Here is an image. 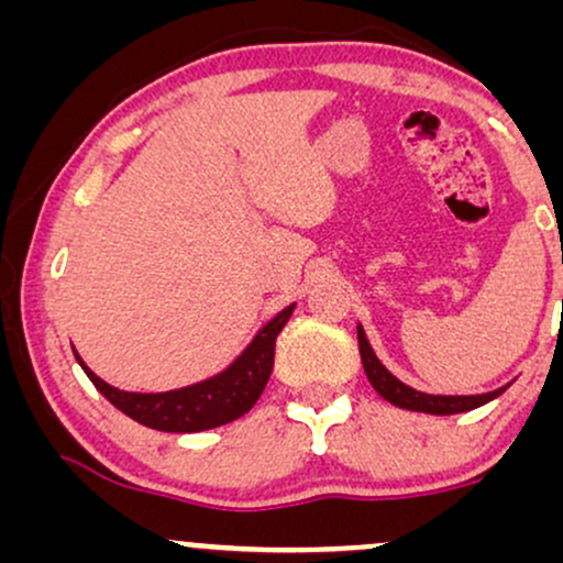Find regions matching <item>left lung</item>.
<instances>
[{
	"mask_svg": "<svg viewBox=\"0 0 563 563\" xmlns=\"http://www.w3.org/2000/svg\"><path fill=\"white\" fill-rule=\"evenodd\" d=\"M357 341H360V357H363L365 376L373 384V389H376L380 397L386 399V402L405 407V410L431 412V416H452V412H466V410H474V407L487 405L489 399L500 397V394L506 391V386H503V389L487 391V394H471V397H444V394L416 391V389H410L407 384H402L399 378H394L391 373L380 365L376 352H373L371 344H367V335L363 331V325H357Z\"/></svg>",
	"mask_w": 563,
	"mask_h": 563,
	"instance_id": "obj_1",
	"label": "left lung"
}]
</instances>
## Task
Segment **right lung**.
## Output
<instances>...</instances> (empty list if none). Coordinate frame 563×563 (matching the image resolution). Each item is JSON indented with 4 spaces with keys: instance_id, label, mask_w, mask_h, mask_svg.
Instances as JSON below:
<instances>
[{
    "instance_id": "add662e5",
    "label": "right lung",
    "mask_w": 563,
    "mask_h": 563,
    "mask_svg": "<svg viewBox=\"0 0 563 563\" xmlns=\"http://www.w3.org/2000/svg\"><path fill=\"white\" fill-rule=\"evenodd\" d=\"M296 303L277 312L260 333L254 335L249 346L243 349L241 357L232 363L228 371L217 376L200 380V384L183 386V389L142 394V391H121L115 386L106 384L100 376H95L84 360L76 354L79 365L84 367L95 389L102 394L113 407H119L124 416L132 418L147 429L172 431V434H192V431H206L224 426L235 418L245 416L256 399L262 397L267 386L269 373L275 363V339L283 331Z\"/></svg>"
}]
</instances>
